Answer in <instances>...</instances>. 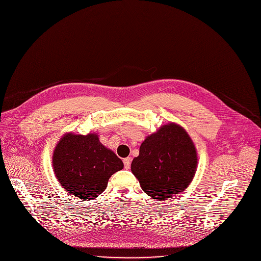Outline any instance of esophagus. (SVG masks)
<instances>
[{
  "mask_svg": "<svg viewBox=\"0 0 261 261\" xmlns=\"http://www.w3.org/2000/svg\"><path fill=\"white\" fill-rule=\"evenodd\" d=\"M123 164H124V168H125L126 170H128L129 167H130V159H129V158L124 159V160H123Z\"/></svg>",
  "mask_w": 261,
  "mask_h": 261,
  "instance_id": "obj_1",
  "label": "esophagus"
}]
</instances>
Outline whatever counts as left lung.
Wrapping results in <instances>:
<instances>
[{
    "label": "left lung",
    "instance_id": "left-lung-1",
    "mask_svg": "<svg viewBox=\"0 0 261 261\" xmlns=\"http://www.w3.org/2000/svg\"><path fill=\"white\" fill-rule=\"evenodd\" d=\"M196 166L197 154L192 140L181 125L171 122L145 139L130 169L144 192L164 200L187 188Z\"/></svg>",
    "mask_w": 261,
    "mask_h": 261
}]
</instances>
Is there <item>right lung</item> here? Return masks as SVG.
Wrapping results in <instances>:
<instances>
[{"mask_svg":"<svg viewBox=\"0 0 261 261\" xmlns=\"http://www.w3.org/2000/svg\"><path fill=\"white\" fill-rule=\"evenodd\" d=\"M52 166L61 185L85 199L99 195L110 177L123 169L122 161L99 142L97 134H66L56 146Z\"/></svg>","mask_w":261,"mask_h":261,"instance_id":"right-lung-1","label":"right lung"}]
</instances>
